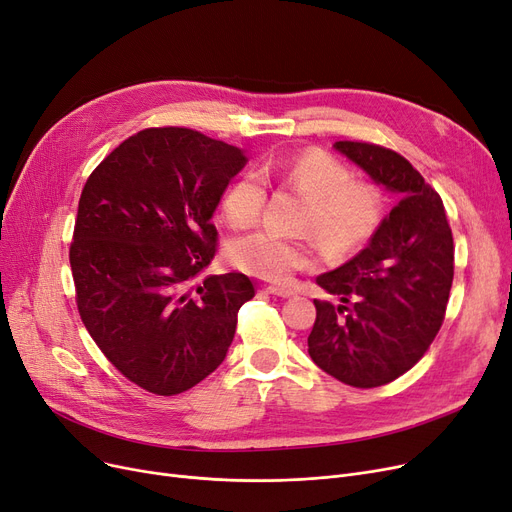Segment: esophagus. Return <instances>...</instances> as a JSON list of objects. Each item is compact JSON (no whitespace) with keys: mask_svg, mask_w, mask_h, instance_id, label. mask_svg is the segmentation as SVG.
Returning <instances> with one entry per match:
<instances>
[{"mask_svg":"<svg viewBox=\"0 0 512 512\" xmlns=\"http://www.w3.org/2000/svg\"><path fill=\"white\" fill-rule=\"evenodd\" d=\"M265 291H268L270 295H278V297H293V295H297V291H295L293 286H280V284L265 286Z\"/></svg>","mask_w":512,"mask_h":512,"instance_id":"1","label":"esophagus"}]
</instances>
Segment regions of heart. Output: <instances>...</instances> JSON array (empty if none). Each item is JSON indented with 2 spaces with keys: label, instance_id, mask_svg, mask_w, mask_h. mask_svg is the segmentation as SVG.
Listing matches in <instances>:
<instances>
[{
  "label": "heart",
  "instance_id": "b5f03b06",
  "mask_svg": "<svg viewBox=\"0 0 512 512\" xmlns=\"http://www.w3.org/2000/svg\"><path fill=\"white\" fill-rule=\"evenodd\" d=\"M261 173L278 177L307 201L295 224L299 234L259 228L230 240L228 257L242 272L282 282L316 263L314 240L330 259H345L362 251L383 226V186L353 180L347 165L322 148H305L265 163ZM261 173L242 171L221 196V213L234 228L257 224L265 211L268 186Z\"/></svg>",
  "mask_w": 512,
  "mask_h": 512
}]
</instances>
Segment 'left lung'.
I'll return each mask as SVG.
<instances>
[{"label":"left lung","instance_id":"8db88e82","mask_svg":"<svg viewBox=\"0 0 512 512\" xmlns=\"http://www.w3.org/2000/svg\"><path fill=\"white\" fill-rule=\"evenodd\" d=\"M335 148L402 196L364 251L316 278L341 303L314 299L311 360L345 385L372 389L406 374L437 337L454 280V238L441 196L402 154L349 140Z\"/></svg>","mask_w":512,"mask_h":512}]
</instances>
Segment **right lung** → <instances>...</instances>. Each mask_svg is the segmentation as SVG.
Instances as JSON below:
<instances>
[{
  "instance_id": "add662e5",
  "label": "right lung",
  "mask_w": 512,
  "mask_h": 512,
  "mask_svg": "<svg viewBox=\"0 0 512 512\" xmlns=\"http://www.w3.org/2000/svg\"><path fill=\"white\" fill-rule=\"evenodd\" d=\"M247 159L188 127H148L83 186L71 242L81 322L125 379L154 395L192 389L224 362L253 282L194 286L217 253L219 198Z\"/></svg>"
}]
</instances>
